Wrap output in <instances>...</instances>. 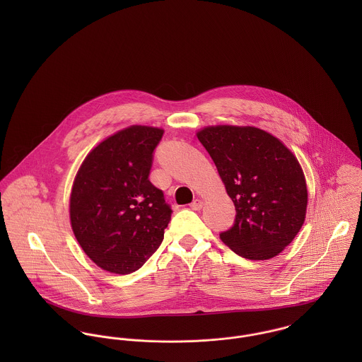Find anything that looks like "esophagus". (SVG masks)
<instances>
[{
	"label": "esophagus",
	"instance_id": "obj_1",
	"mask_svg": "<svg viewBox=\"0 0 362 362\" xmlns=\"http://www.w3.org/2000/svg\"><path fill=\"white\" fill-rule=\"evenodd\" d=\"M204 206V201L202 199H195L192 204H191V209L194 210H201Z\"/></svg>",
	"mask_w": 362,
	"mask_h": 362
}]
</instances>
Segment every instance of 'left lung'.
<instances>
[{
	"instance_id": "obj_1",
	"label": "left lung",
	"mask_w": 362,
	"mask_h": 362,
	"mask_svg": "<svg viewBox=\"0 0 362 362\" xmlns=\"http://www.w3.org/2000/svg\"><path fill=\"white\" fill-rule=\"evenodd\" d=\"M197 136L237 211L221 241L243 258H274L305 221L308 189L300 161L280 139L257 127L211 125Z\"/></svg>"
}]
</instances>
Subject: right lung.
<instances>
[{
	"label": "right lung",
	"mask_w": 362,
	"mask_h": 362,
	"mask_svg": "<svg viewBox=\"0 0 362 362\" xmlns=\"http://www.w3.org/2000/svg\"><path fill=\"white\" fill-rule=\"evenodd\" d=\"M164 129L124 128L82 161L69 197V220L83 252L105 272L129 274L161 244L171 209L149 181Z\"/></svg>",
	"instance_id": "1"
}]
</instances>
